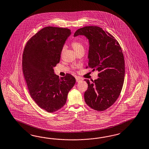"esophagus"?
Listing matches in <instances>:
<instances>
[{"instance_id":"obj_1","label":"esophagus","mask_w":149,"mask_h":149,"mask_svg":"<svg viewBox=\"0 0 149 149\" xmlns=\"http://www.w3.org/2000/svg\"><path fill=\"white\" fill-rule=\"evenodd\" d=\"M76 79L77 82H79V81L82 80V79L80 77H76Z\"/></svg>"}]
</instances>
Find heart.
Segmentation results:
<instances>
[{
  "label": "heart",
  "instance_id": "obj_1",
  "mask_svg": "<svg viewBox=\"0 0 149 149\" xmlns=\"http://www.w3.org/2000/svg\"><path fill=\"white\" fill-rule=\"evenodd\" d=\"M71 46L73 49L77 53H78L81 51H84V46L83 44L79 40H74L71 42ZM65 47H63L61 51V54H63L65 50Z\"/></svg>",
  "mask_w": 149,
  "mask_h": 149
}]
</instances>
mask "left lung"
I'll return each mask as SVG.
<instances>
[{"instance_id": "obj_1", "label": "left lung", "mask_w": 149, "mask_h": 149, "mask_svg": "<svg viewBox=\"0 0 149 149\" xmlns=\"http://www.w3.org/2000/svg\"><path fill=\"white\" fill-rule=\"evenodd\" d=\"M85 36L90 47L88 67L98 71L97 79H85L88 84L84 93L88 106L96 111L105 110L118 99L125 76V61L122 48L115 37L101 27L88 26L77 30L74 34Z\"/></svg>"}]
</instances>
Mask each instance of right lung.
Segmentation results:
<instances>
[{
	"instance_id": "1",
	"label": "right lung",
	"mask_w": 149,
	"mask_h": 149,
	"mask_svg": "<svg viewBox=\"0 0 149 149\" xmlns=\"http://www.w3.org/2000/svg\"><path fill=\"white\" fill-rule=\"evenodd\" d=\"M70 34L67 28L45 27L27 42L24 49L22 70L31 97L50 113L65 105L76 83L69 73L59 78L53 69L60 61L61 49Z\"/></svg>"
}]
</instances>
